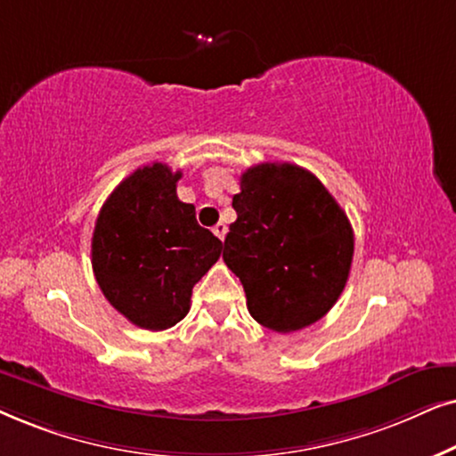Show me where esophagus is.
<instances>
[{"instance_id":"obj_1","label":"esophagus","mask_w":456,"mask_h":456,"mask_svg":"<svg viewBox=\"0 0 456 456\" xmlns=\"http://www.w3.org/2000/svg\"><path fill=\"white\" fill-rule=\"evenodd\" d=\"M212 232H215V235H216L218 240H224V235H227V224H224V223H216Z\"/></svg>"}]
</instances>
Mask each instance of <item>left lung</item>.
I'll list each match as a JSON object with an SVG mask.
<instances>
[{
    "mask_svg": "<svg viewBox=\"0 0 456 456\" xmlns=\"http://www.w3.org/2000/svg\"><path fill=\"white\" fill-rule=\"evenodd\" d=\"M223 260L240 277L260 325L289 333L325 317L354 254L350 221L306 168L265 162L241 175Z\"/></svg>",
    "mask_w": 456,
    "mask_h": 456,
    "instance_id": "1",
    "label": "left lung"
}]
</instances>
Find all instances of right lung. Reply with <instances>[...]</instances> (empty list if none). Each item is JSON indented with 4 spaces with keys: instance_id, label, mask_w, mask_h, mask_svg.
I'll return each instance as SVG.
<instances>
[{
    "instance_id": "obj_1",
    "label": "right lung",
    "mask_w": 456,
    "mask_h": 456,
    "mask_svg": "<svg viewBox=\"0 0 456 456\" xmlns=\"http://www.w3.org/2000/svg\"><path fill=\"white\" fill-rule=\"evenodd\" d=\"M181 171L162 162L137 168L97 215L91 265L106 300L133 325L162 331L190 313L191 289L223 252L177 198Z\"/></svg>"
}]
</instances>
